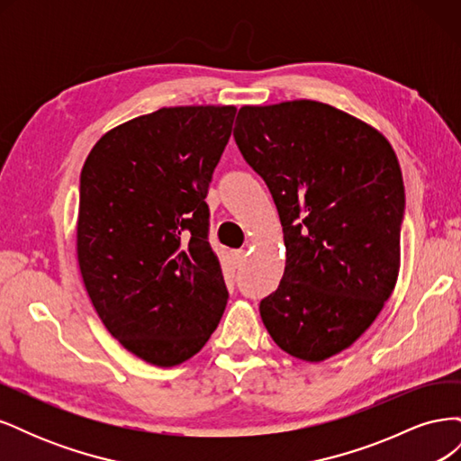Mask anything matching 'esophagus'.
<instances>
[{
    "mask_svg": "<svg viewBox=\"0 0 461 461\" xmlns=\"http://www.w3.org/2000/svg\"><path fill=\"white\" fill-rule=\"evenodd\" d=\"M246 249H232L230 252V259H232V265L234 267H242V265L246 263Z\"/></svg>",
    "mask_w": 461,
    "mask_h": 461,
    "instance_id": "34e87169",
    "label": "esophagus"
}]
</instances>
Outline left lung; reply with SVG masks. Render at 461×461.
<instances>
[{"mask_svg":"<svg viewBox=\"0 0 461 461\" xmlns=\"http://www.w3.org/2000/svg\"><path fill=\"white\" fill-rule=\"evenodd\" d=\"M234 140L285 234L263 325L286 354L323 361L352 346L394 290L406 207L396 153L369 124L312 100L244 105Z\"/></svg>","mask_w":461,"mask_h":461,"instance_id":"8db88e82","label":"left lung"}]
</instances>
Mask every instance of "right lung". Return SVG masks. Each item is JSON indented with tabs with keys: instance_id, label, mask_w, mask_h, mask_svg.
I'll return each mask as SVG.
<instances>
[{
	"instance_id": "1",
	"label": "right lung",
	"mask_w": 461,
	"mask_h": 461,
	"mask_svg": "<svg viewBox=\"0 0 461 461\" xmlns=\"http://www.w3.org/2000/svg\"><path fill=\"white\" fill-rule=\"evenodd\" d=\"M236 107H163L104 134L80 173L77 252L105 329L159 367L198 354L229 290L205 196Z\"/></svg>"
}]
</instances>
